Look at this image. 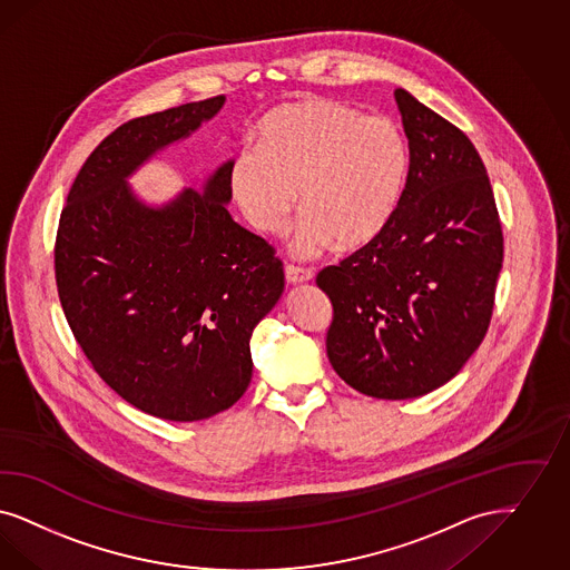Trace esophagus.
I'll use <instances>...</instances> for the list:
<instances>
[{"mask_svg":"<svg viewBox=\"0 0 570 570\" xmlns=\"http://www.w3.org/2000/svg\"><path fill=\"white\" fill-rule=\"evenodd\" d=\"M314 277L312 269H303V267H296V265H286V279L291 284H303V282H309Z\"/></svg>","mask_w":570,"mask_h":570,"instance_id":"obj_1","label":"esophagus"}]
</instances>
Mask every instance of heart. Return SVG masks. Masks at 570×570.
I'll return each instance as SVG.
<instances>
[{"label": "heart", "mask_w": 570, "mask_h": 570, "mask_svg": "<svg viewBox=\"0 0 570 570\" xmlns=\"http://www.w3.org/2000/svg\"><path fill=\"white\" fill-rule=\"evenodd\" d=\"M409 175V145L387 116H364L341 100L284 105L258 128L229 166L244 218L279 236L298 206L293 250L312 258L331 248L355 250L392 220Z\"/></svg>", "instance_id": "heart-1"}]
</instances>
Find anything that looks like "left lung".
<instances>
[{"label": "left lung", "instance_id": "obj_1", "mask_svg": "<svg viewBox=\"0 0 570 570\" xmlns=\"http://www.w3.org/2000/svg\"><path fill=\"white\" fill-rule=\"evenodd\" d=\"M409 175L387 227L324 267L326 354L364 395L406 400L451 381L491 326L503 232L484 161L449 119L397 88Z\"/></svg>", "mask_w": 570, "mask_h": 570}]
</instances>
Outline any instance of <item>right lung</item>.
<instances>
[{
	"label": "right lung",
	"mask_w": 570,
	"mask_h": 570,
	"mask_svg": "<svg viewBox=\"0 0 570 570\" xmlns=\"http://www.w3.org/2000/svg\"><path fill=\"white\" fill-rule=\"evenodd\" d=\"M225 97L130 119L83 161L60 213V305L100 379L142 413L199 421L227 411L253 376L250 336L284 291L275 248L225 208L229 166L164 206L124 178L187 137Z\"/></svg>",
	"instance_id": "add662e5"
}]
</instances>
